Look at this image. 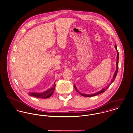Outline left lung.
Segmentation results:
<instances>
[{
	"instance_id": "left-lung-1",
	"label": "left lung",
	"mask_w": 133,
	"mask_h": 133,
	"mask_svg": "<svg viewBox=\"0 0 133 133\" xmlns=\"http://www.w3.org/2000/svg\"><path fill=\"white\" fill-rule=\"evenodd\" d=\"M115 49L116 50V51H117L116 70V71L115 72V73H114V76H113V79H112L111 82V83H110V84H109L108 85V86H107L106 88H105L103 89H102L101 91H100L99 92H97L95 93V94H91V95H87V94H82V93H81V92H79L78 91V90H77V89L76 88V87L75 85H74V88H75V90H76V91L78 92L80 95H81L82 96H84V97H89L95 96H96V95H99V94H101V93H102L103 92H105V91H106V90H107V89L109 87V86L111 85V84L114 81V80H115V77H116V75H117V72H118V60H119V53H118V52L117 50V46H116V45H115Z\"/></svg>"
}]
</instances>
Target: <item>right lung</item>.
<instances>
[{
	"instance_id": "1",
	"label": "right lung",
	"mask_w": 133,
	"mask_h": 133,
	"mask_svg": "<svg viewBox=\"0 0 133 133\" xmlns=\"http://www.w3.org/2000/svg\"><path fill=\"white\" fill-rule=\"evenodd\" d=\"M56 84L54 82V86L49 89V90L45 91V92H41V93H37V92H30L29 95L31 96L35 97L36 98H42V99H46L50 98L51 95H52L54 91L55 90Z\"/></svg>"
}]
</instances>
